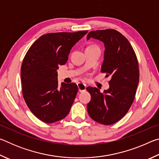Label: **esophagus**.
Instances as JSON below:
<instances>
[{"label":"esophagus","mask_w":159,"mask_h":159,"mask_svg":"<svg viewBox=\"0 0 159 159\" xmlns=\"http://www.w3.org/2000/svg\"><path fill=\"white\" fill-rule=\"evenodd\" d=\"M78 88H79V90L80 92H83V91H85L86 90V85L84 84V83H78Z\"/></svg>","instance_id":"esophagus-1"}]
</instances>
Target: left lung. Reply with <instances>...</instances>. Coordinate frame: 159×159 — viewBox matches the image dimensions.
<instances>
[{
  "label": "left lung",
  "mask_w": 159,
  "mask_h": 159,
  "mask_svg": "<svg viewBox=\"0 0 159 159\" xmlns=\"http://www.w3.org/2000/svg\"><path fill=\"white\" fill-rule=\"evenodd\" d=\"M90 38L103 42L105 48L101 71L110 76L109 88L103 93L97 88H86L91 95L88 114L96 122L111 125L127 114L133 104L139 83L138 59L130 42L114 29L92 31Z\"/></svg>",
  "instance_id": "left-lung-1"
}]
</instances>
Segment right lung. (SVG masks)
Listing matches in <instances>:
<instances>
[{
  "label": "right lung",
  "mask_w": 159,
  "mask_h": 159,
  "mask_svg": "<svg viewBox=\"0 0 159 159\" xmlns=\"http://www.w3.org/2000/svg\"><path fill=\"white\" fill-rule=\"evenodd\" d=\"M87 33L44 34L34 43L24 58L21 67L24 99L43 122L58 121L70 111L79 88L74 83H61L59 86L57 70L66 64L72 47Z\"/></svg>",
  "instance_id": "right-lung-1"
}]
</instances>
